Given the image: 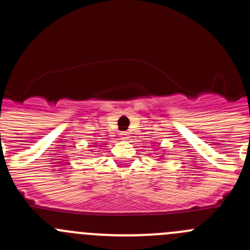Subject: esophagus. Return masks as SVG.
Here are the masks:
<instances>
[{"mask_svg": "<svg viewBox=\"0 0 250 250\" xmlns=\"http://www.w3.org/2000/svg\"><path fill=\"white\" fill-rule=\"evenodd\" d=\"M121 139L128 140V139H129V134H128L127 132H122V133H121Z\"/></svg>", "mask_w": 250, "mask_h": 250, "instance_id": "1", "label": "esophagus"}]
</instances>
